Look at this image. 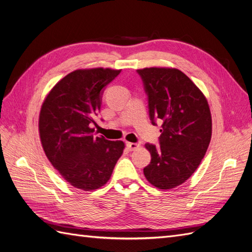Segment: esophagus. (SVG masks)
<instances>
[{
    "mask_svg": "<svg viewBox=\"0 0 252 252\" xmlns=\"http://www.w3.org/2000/svg\"><path fill=\"white\" fill-rule=\"evenodd\" d=\"M126 146L129 150H136L138 148H140V144L138 143H130V142H127Z\"/></svg>",
    "mask_w": 252,
    "mask_h": 252,
    "instance_id": "esophagus-1",
    "label": "esophagus"
}]
</instances>
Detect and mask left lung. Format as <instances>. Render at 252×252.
<instances>
[{"instance_id":"8db88e82","label":"left lung","mask_w":252,"mask_h":252,"mask_svg":"<svg viewBox=\"0 0 252 252\" xmlns=\"http://www.w3.org/2000/svg\"><path fill=\"white\" fill-rule=\"evenodd\" d=\"M148 94L149 116L162 122L159 147L146 144L151 162L144 175L158 189H172L197 169L212 133L207 98L187 75L177 68L138 69Z\"/></svg>"}]
</instances>
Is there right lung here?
Returning <instances> with one entry per match:
<instances>
[{
    "instance_id": "1",
    "label": "right lung",
    "mask_w": 252,
    "mask_h": 252,
    "mask_svg": "<svg viewBox=\"0 0 252 252\" xmlns=\"http://www.w3.org/2000/svg\"><path fill=\"white\" fill-rule=\"evenodd\" d=\"M121 72L111 68L77 69L61 79L44 98L39 116L42 147L62 178L90 191L104 186L123 154V141L94 136L102 89Z\"/></svg>"
}]
</instances>
